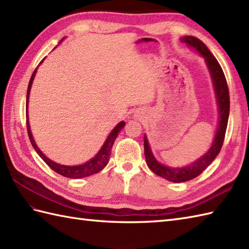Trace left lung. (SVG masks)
<instances>
[{
    "label": "left lung",
    "instance_id": "8db88e82",
    "mask_svg": "<svg viewBox=\"0 0 249 249\" xmlns=\"http://www.w3.org/2000/svg\"><path fill=\"white\" fill-rule=\"evenodd\" d=\"M182 41L188 46H192L197 50L199 53L204 56L206 64L209 66V70L212 75V79L214 82L216 96H217L218 107H219V124L218 129L216 133L215 139L212 146L206 153L204 156H202L197 161H195L192 165L184 168H170L167 166H163L161 163L158 162L154 156H153L149 142H147L146 137L144 136V155L147 167L154 172L157 176H160L163 178L169 179L171 182L176 183H182L189 181L197 178L199 174L202 173L209 165L212 162L215 157L219 154L223 146L227 125H228V119H229V108H230V98H229V89L227 80L225 77V73L221 70V66L219 65L218 61L216 57L211 53V51L208 49L202 41L195 36H185L182 38Z\"/></svg>",
    "mask_w": 249,
    "mask_h": 249
}]
</instances>
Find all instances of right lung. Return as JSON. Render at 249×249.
<instances>
[{
  "label": "right lung",
  "mask_w": 249,
  "mask_h": 249,
  "mask_svg": "<svg viewBox=\"0 0 249 249\" xmlns=\"http://www.w3.org/2000/svg\"><path fill=\"white\" fill-rule=\"evenodd\" d=\"M43 62V61H41ZM40 62V63H41ZM39 63V64H40ZM37 70V67H36ZM36 70L34 71L33 75H32L31 79H30V82H29V87H28V93H26V128H28V135H29V138L32 145L35 149V151L38 153V155L43 158V160L48 165L52 170L55 171L56 173L61 174V176L65 177V178H86L89 176H92L94 173H97L98 171L102 170V169L107 165V162L109 160V157L111 154V149H112V145H113V142L116 139V137H118L119 131L124 127L125 123L124 122H121L118 125L115 126L114 129L111 131V134L109 135V137L106 140L105 144L103 145L102 150H100L97 155L95 156L93 160H89L88 162L83 163V165L80 166H63V165H59V163H56L54 161L50 160L49 158H47L43 153L40 152V150L37 147L35 141L33 139V137H32L31 134V130H30V125H29V120H28V102H29V94H30V89L32 87V82H33V79L35 77V73H36Z\"/></svg>",
  "instance_id": "add662e5"
}]
</instances>
